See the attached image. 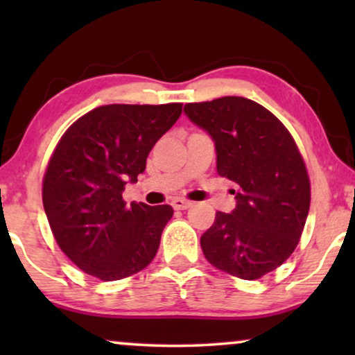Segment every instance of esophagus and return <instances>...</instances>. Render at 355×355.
Instances as JSON below:
<instances>
[{"mask_svg": "<svg viewBox=\"0 0 355 355\" xmlns=\"http://www.w3.org/2000/svg\"><path fill=\"white\" fill-rule=\"evenodd\" d=\"M171 205L173 208H176V210H187V208H191L193 203L191 200H186V198H174Z\"/></svg>", "mask_w": 355, "mask_h": 355, "instance_id": "obj_1", "label": "esophagus"}]
</instances>
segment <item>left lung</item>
Masks as SVG:
<instances>
[{
	"label": "left lung",
	"mask_w": 355,
	"mask_h": 355,
	"mask_svg": "<svg viewBox=\"0 0 355 355\" xmlns=\"http://www.w3.org/2000/svg\"><path fill=\"white\" fill-rule=\"evenodd\" d=\"M184 113L215 142L216 171L234 184L236 208L216 211L203 232L205 259L241 279L283 265L299 244L310 208L307 168L273 113L242 96L187 103Z\"/></svg>",
	"instance_id": "obj_1"
}]
</instances>
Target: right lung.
<instances>
[{
	"label": "right lung",
	"mask_w": 355,
	"mask_h": 355,
	"mask_svg": "<svg viewBox=\"0 0 355 355\" xmlns=\"http://www.w3.org/2000/svg\"><path fill=\"white\" fill-rule=\"evenodd\" d=\"M182 113V103L106 105L66 130L43 176V207L60 249L101 281L139 273L155 259L169 205H125L147 157Z\"/></svg>",
	"instance_id": "right-lung-1"
}]
</instances>
